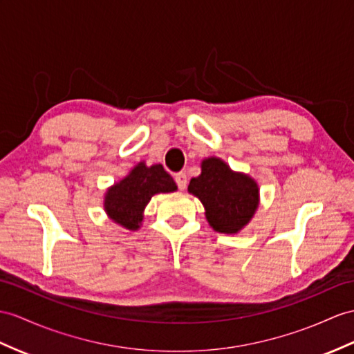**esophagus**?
<instances>
[{
  "mask_svg": "<svg viewBox=\"0 0 354 354\" xmlns=\"http://www.w3.org/2000/svg\"><path fill=\"white\" fill-rule=\"evenodd\" d=\"M176 183H177L180 191H185L187 186V176L185 174V172H178V174H176Z\"/></svg>",
  "mask_w": 354,
  "mask_h": 354,
  "instance_id": "34e87169",
  "label": "esophagus"
}]
</instances>
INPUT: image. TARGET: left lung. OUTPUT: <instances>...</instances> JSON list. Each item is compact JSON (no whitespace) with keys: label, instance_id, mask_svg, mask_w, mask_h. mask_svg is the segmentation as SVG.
Listing matches in <instances>:
<instances>
[{"label":"left lung","instance_id":"1","mask_svg":"<svg viewBox=\"0 0 354 354\" xmlns=\"http://www.w3.org/2000/svg\"><path fill=\"white\" fill-rule=\"evenodd\" d=\"M187 192L203 203L207 222L221 234L242 231L260 204V187L255 178L232 171L216 156L203 159L201 174L191 180Z\"/></svg>","mask_w":354,"mask_h":354}]
</instances>
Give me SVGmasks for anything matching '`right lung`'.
<instances>
[{
    "instance_id": "1",
    "label": "right lung",
    "mask_w": 354,
    "mask_h": 354,
    "mask_svg": "<svg viewBox=\"0 0 354 354\" xmlns=\"http://www.w3.org/2000/svg\"><path fill=\"white\" fill-rule=\"evenodd\" d=\"M177 185L160 163L147 167L141 160L120 182L106 189L103 209L117 225L136 231L142 225L144 210L156 194H171Z\"/></svg>"
}]
</instances>
